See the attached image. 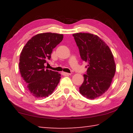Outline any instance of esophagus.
<instances>
[{
    "label": "esophagus",
    "instance_id": "esophagus-1",
    "mask_svg": "<svg viewBox=\"0 0 133 133\" xmlns=\"http://www.w3.org/2000/svg\"><path fill=\"white\" fill-rule=\"evenodd\" d=\"M62 74L63 75H64V76H69V75H70V74L68 73H66V72H62Z\"/></svg>",
    "mask_w": 133,
    "mask_h": 133
}]
</instances>
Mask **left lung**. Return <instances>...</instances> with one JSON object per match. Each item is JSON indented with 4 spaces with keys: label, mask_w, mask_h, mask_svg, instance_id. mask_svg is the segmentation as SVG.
I'll return each mask as SVG.
<instances>
[{
    "label": "left lung",
    "mask_w": 133,
    "mask_h": 133,
    "mask_svg": "<svg viewBox=\"0 0 133 133\" xmlns=\"http://www.w3.org/2000/svg\"><path fill=\"white\" fill-rule=\"evenodd\" d=\"M73 36L81 58L87 63V75H84L79 91L87 98H96L107 91L115 75L113 55L98 36L87 33H77Z\"/></svg>",
    "instance_id": "1"
}]
</instances>
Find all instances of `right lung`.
<instances>
[{
    "mask_svg": "<svg viewBox=\"0 0 133 133\" xmlns=\"http://www.w3.org/2000/svg\"><path fill=\"white\" fill-rule=\"evenodd\" d=\"M63 39L62 34L39 33L27 42L19 59L20 73L30 93L36 98L52 94L61 78L57 71L45 69L53 49Z\"/></svg>",
    "mask_w": 133,
    "mask_h": 133,
    "instance_id": "1",
    "label": "right lung"
}]
</instances>
